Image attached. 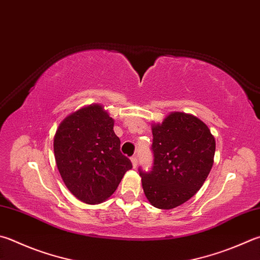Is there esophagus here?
Wrapping results in <instances>:
<instances>
[{
	"mask_svg": "<svg viewBox=\"0 0 260 260\" xmlns=\"http://www.w3.org/2000/svg\"><path fill=\"white\" fill-rule=\"evenodd\" d=\"M131 161H132V165H133V167L136 168V166H138V158H136L135 155H133V157L131 158Z\"/></svg>",
	"mask_w": 260,
	"mask_h": 260,
	"instance_id": "1",
	"label": "esophagus"
}]
</instances>
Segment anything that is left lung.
<instances>
[{
  "instance_id": "obj_1",
  "label": "left lung",
  "mask_w": 260,
  "mask_h": 260,
  "mask_svg": "<svg viewBox=\"0 0 260 260\" xmlns=\"http://www.w3.org/2000/svg\"><path fill=\"white\" fill-rule=\"evenodd\" d=\"M152 135L153 167L139 169L142 187L155 208L173 209L204 185L214 164L215 138L199 118L178 111L152 124Z\"/></svg>"
}]
</instances>
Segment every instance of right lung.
<instances>
[{"label":"right lung","mask_w":260,"mask_h":260,"mask_svg":"<svg viewBox=\"0 0 260 260\" xmlns=\"http://www.w3.org/2000/svg\"><path fill=\"white\" fill-rule=\"evenodd\" d=\"M115 120L101 105H89L67 116L55 132L53 149L58 171L73 194L96 205L112 196L131 160L120 152Z\"/></svg>","instance_id":"1"}]
</instances>
